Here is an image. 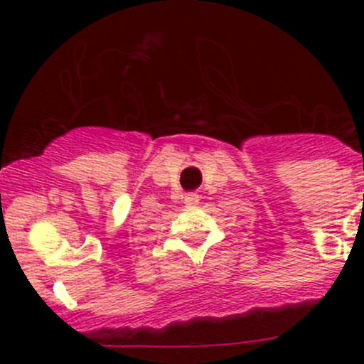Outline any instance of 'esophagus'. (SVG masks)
Returning a JSON list of instances; mask_svg holds the SVG:
<instances>
[{
  "label": "esophagus",
  "instance_id": "obj_1",
  "mask_svg": "<svg viewBox=\"0 0 364 364\" xmlns=\"http://www.w3.org/2000/svg\"><path fill=\"white\" fill-rule=\"evenodd\" d=\"M185 204L186 205H197L199 204V196H197V193H186Z\"/></svg>",
  "mask_w": 364,
  "mask_h": 364
}]
</instances>
